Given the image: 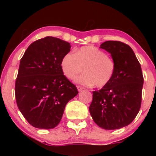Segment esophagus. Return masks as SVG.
<instances>
[{
  "label": "esophagus",
  "mask_w": 156,
  "mask_h": 156,
  "mask_svg": "<svg viewBox=\"0 0 156 156\" xmlns=\"http://www.w3.org/2000/svg\"><path fill=\"white\" fill-rule=\"evenodd\" d=\"M77 89H78V90L79 91V92H80V91H81V90H83V87H80V86H77Z\"/></svg>",
  "instance_id": "esophagus-1"
}]
</instances>
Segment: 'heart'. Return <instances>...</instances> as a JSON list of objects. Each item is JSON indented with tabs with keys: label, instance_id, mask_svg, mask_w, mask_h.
Here are the masks:
<instances>
[{
	"label": "heart",
	"instance_id": "1",
	"mask_svg": "<svg viewBox=\"0 0 156 156\" xmlns=\"http://www.w3.org/2000/svg\"><path fill=\"white\" fill-rule=\"evenodd\" d=\"M62 72L67 78L77 79L78 83L86 86L95 85L98 88L104 87L110 83L116 69V64L104 51L94 46H85L64 55L61 62Z\"/></svg>",
	"mask_w": 156,
	"mask_h": 156
}]
</instances>
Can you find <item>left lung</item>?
Segmentation results:
<instances>
[{
  "label": "left lung",
  "instance_id": "left-lung-1",
  "mask_svg": "<svg viewBox=\"0 0 156 156\" xmlns=\"http://www.w3.org/2000/svg\"><path fill=\"white\" fill-rule=\"evenodd\" d=\"M100 48L110 53L116 69L108 85L92 92L89 112L101 128L119 129L130 124L140 109L144 83L141 65L132 48L123 42L106 41Z\"/></svg>",
  "mask_w": 156,
  "mask_h": 156
}]
</instances>
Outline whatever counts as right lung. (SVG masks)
I'll return each instance as SVG.
<instances>
[{
    "mask_svg": "<svg viewBox=\"0 0 156 156\" xmlns=\"http://www.w3.org/2000/svg\"><path fill=\"white\" fill-rule=\"evenodd\" d=\"M70 48L69 42L46 37L30 44L21 58L15 82L16 102L23 117L35 128L56 127L67 103L78 94L61 67Z\"/></svg>",
    "mask_w": 156,
    "mask_h": 156,
    "instance_id": "right-lung-1",
    "label": "right lung"
}]
</instances>
